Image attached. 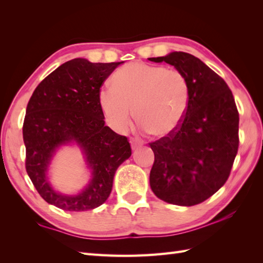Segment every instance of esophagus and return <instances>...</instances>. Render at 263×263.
I'll list each match as a JSON object with an SVG mask.
<instances>
[{"mask_svg":"<svg viewBox=\"0 0 263 263\" xmlns=\"http://www.w3.org/2000/svg\"><path fill=\"white\" fill-rule=\"evenodd\" d=\"M130 144H132V149H136V148L142 146L143 142L139 141V139H136V138H132L130 139Z\"/></svg>","mask_w":263,"mask_h":263,"instance_id":"esophagus-1","label":"esophagus"}]
</instances>
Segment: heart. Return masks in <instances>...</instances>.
<instances>
[{"instance_id": "1", "label": "heart", "mask_w": 263, "mask_h": 263, "mask_svg": "<svg viewBox=\"0 0 263 263\" xmlns=\"http://www.w3.org/2000/svg\"><path fill=\"white\" fill-rule=\"evenodd\" d=\"M111 90H103L99 102L109 124L125 132L135 118L152 136L163 138L176 133L190 103V85L178 69L134 62L117 69Z\"/></svg>"}]
</instances>
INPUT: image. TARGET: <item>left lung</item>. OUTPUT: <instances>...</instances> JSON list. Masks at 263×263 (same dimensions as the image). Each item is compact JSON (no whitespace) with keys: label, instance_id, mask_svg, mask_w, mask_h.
Returning a JSON list of instances; mask_svg holds the SVG:
<instances>
[{"label":"left lung","instance_id":"obj_1","mask_svg":"<svg viewBox=\"0 0 263 263\" xmlns=\"http://www.w3.org/2000/svg\"><path fill=\"white\" fill-rule=\"evenodd\" d=\"M189 81L190 103L179 129L149 143L154 164L151 189L161 200L194 206L212 197L229 179L238 148V111L229 85L194 55L173 51L163 57Z\"/></svg>","mask_w":263,"mask_h":263}]
</instances>
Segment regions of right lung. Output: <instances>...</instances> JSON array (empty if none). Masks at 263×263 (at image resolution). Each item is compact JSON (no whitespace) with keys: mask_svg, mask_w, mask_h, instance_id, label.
I'll return each instance as SVG.
<instances>
[{"mask_svg":"<svg viewBox=\"0 0 263 263\" xmlns=\"http://www.w3.org/2000/svg\"><path fill=\"white\" fill-rule=\"evenodd\" d=\"M118 63H91L74 58L62 64L33 91L23 121L26 170L39 195L65 212L95 209L108 199L117 168L132 155L126 136L104 124L99 102L100 87ZM80 146L91 179L77 195L52 188L48 167L63 144Z\"/></svg>","mask_w":263,"mask_h":263,"instance_id":"right-lung-1","label":"right lung"}]
</instances>
